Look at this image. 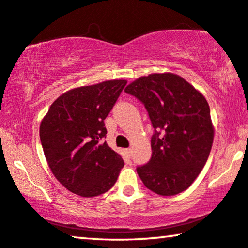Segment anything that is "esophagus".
Masks as SVG:
<instances>
[{"label":"esophagus","mask_w":248,"mask_h":248,"mask_svg":"<svg viewBox=\"0 0 248 248\" xmlns=\"http://www.w3.org/2000/svg\"><path fill=\"white\" fill-rule=\"evenodd\" d=\"M125 154H127L128 157L130 158L131 155H132V149H131V148H127V149H125Z\"/></svg>","instance_id":"esophagus-1"}]
</instances>
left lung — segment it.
Here are the masks:
<instances>
[{
    "mask_svg": "<svg viewBox=\"0 0 248 248\" xmlns=\"http://www.w3.org/2000/svg\"><path fill=\"white\" fill-rule=\"evenodd\" d=\"M124 92L144 103L154 128L152 157L137 167L142 183L165 197L186 190L207 163L214 141L205 97L172 73L141 76Z\"/></svg>",
    "mask_w": 248,
    "mask_h": 248,
    "instance_id": "obj_1",
    "label": "left lung"
}]
</instances>
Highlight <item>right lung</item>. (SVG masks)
Returning <instances> with one entry per match:
<instances>
[{
    "label": "right lung",
    "mask_w": 248,
    "mask_h": 248,
    "mask_svg": "<svg viewBox=\"0 0 248 248\" xmlns=\"http://www.w3.org/2000/svg\"><path fill=\"white\" fill-rule=\"evenodd\" d=\"M127 84L112 79L69 90L54 101L40 124V140L51 172L71 192L91 198L117 182L124 163L102 139L104 119Z\"/></svg>",
    "instance_id": "1"
}]
</instances>
